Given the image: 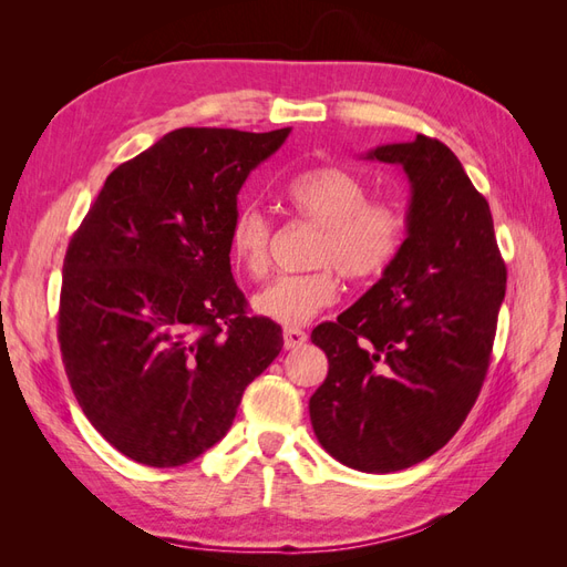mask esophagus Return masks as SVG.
Segmentation results:
<instances>
[{"label": "esophagus", "mask_w": 567, "mask_h": 567, "mask_svg": "<svg viewBox=\"0 0 567 567\" xmlns=\"http://www.w3.org/2000/svg\"><path fill=\"white\" fill-rule=\"evenodd\" d=\"M307 342V333L300 329H286L284 331V348L286 350H298Z\"/></svg>", "instance_id": "obj_1"}]
</instances>
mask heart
<instances>
[{
	"mask_svg": "<svg viewBox=\"0 0 567 567\" xmlns=\"http://www.w3.org/2000/svg\"><path fill=\"white\" fill-rule=\"evenodd\" d=\"M286 203L298 217L319 227L310 267L281 277L252 298V310L288 329L302 326L338 300L342 279L367 284L385 274L404 246V217L388 203L369 200V186L340 167H317L286 184ZM274 227L269 217L246 205L231 219L229 252L248 279L262 281L271 269Z\"/></svg>",
	"mask_w": 567,
	"mask_h": 567,
	"instance_id": "heart-1",
	"label": "heart"
}]
</instances>
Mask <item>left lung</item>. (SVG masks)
<instances>
[{"label": "left lung", "instance_id": "obj_1", "mask_svg": "<svg viewBox=\"0 0 567 567\" xmlns=\"http://www.w3.org/2000/svg\"><path fill=\"white\" fill-rule=\"evenodd\" d=\"M411 184L398 260L312 342L329 375L310 398L321 447L364 473L433 456L466 421L487 375L506 265L483 194L437 140L375 146Z\"/></svg>", "mask_w": 567, "mask_h": 567}]
</instances>
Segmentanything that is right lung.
<instances>
[{
	"instance_id": "1",
	"label": "right lung",
	"mask_w": 567,
	"mask_h": 567,
	"mask_svg": "<svg viewBox=\"0 0 567 567\" xmlns=\"http://www.w3.org/2000/svg\"><path fill=\"white\" fill-rule=\"evenodd\" d=\"M182 127L106 177L63 260L59 342L84 416L153 468L227 435L244 390L284 348L248 317L229 265L236 196L286 142Z\"/></svg>"
}]
</instances>
